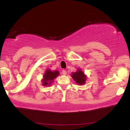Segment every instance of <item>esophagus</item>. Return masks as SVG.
Segmentation results:
<instances>
[{
    "instance_id": "34e87169",
    "label": "esophagus",
    "mask_w": 130,
    "mask_h": 130,
    "mask_svg": "<svg viewBox=\"0 0 130 130\" xmlns=\"http://www.w3.org/2000/svg\"><path fill=\"white\" fill-rule=\"evenodd\" d=\"M62 73H63V75H66L67 74V72L65 70H62Z\"/></svg>"
}]
</instances>
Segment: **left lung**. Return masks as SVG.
Returning a JSON list of instances; mask_svg holds the SVG:
<instances>
[{
  "mask_svg": "<svg viewBox=\"0 0 130 130\" xmlns=\"http://www.w3.org/2000/svg\"><path fill=\"white\" fill-rule=\"evenodd\" d=\"M72 77L76 83L79 85H83L86 83L87 76L81 69L78 68L76 72L72 73Z\"/></svg>",
  "mask_w": 130,
  "mask_h": 130,
  "instance_id": "obj_1",
  "label": "left lung"
}]
</instances>
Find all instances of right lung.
<instances>
[{
  "label": "right lung",
  "instance_id": "obj_1",
  "mask_svg": "<svg viewBox=\"0 0 130 130\" xmlns=\"http://www.w3.org/2000/svg\"><path fill=\"white\" fill-rule=\"evenodd\" d=\"M59 72L58 70L52 71L50 69H47L44 72L43 78L41 80L42 86H50L54 82V79L59 76Z\"/></svg>",
  "mask_w": 130,
  "mask_h": 130
}]
</instances>
